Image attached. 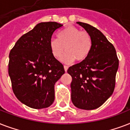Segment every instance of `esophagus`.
Masks as SVG:
<instances>
[{"instance_id": "obj_1", "label": "esophagus", "mask_w": 130, "mask_h": 130, "mask_svg": "<svg viewBox=\"0 0 130 130\" xmlns=\"http://www.w3.org/2000/svg\"><path fill=\"white\" fill-rule=\"evenodd\" d=\"M64 70H65V72H66V71H67V70H68V67L67 66H64Z\"/></svg>"}]
</instances>
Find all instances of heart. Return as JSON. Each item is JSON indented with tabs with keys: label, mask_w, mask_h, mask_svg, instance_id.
I'll list each match as a JSON object with an SVG mask.
<instances>
[{
	"label": "heart",
	"mask_w": 130,
	"mask_h": 130,
	"mask_svg": "<svg viewBox=\"0 0 130 130\" xmlns=\"http://www.w3.org/2000/svg\"><path fill=\"white\" fill-rule=\"evenodd\" d=\"M57 40L51 39L49 45L54 58L59 60L64 51L66 54L63 60L66 62H83L89 56L92 47V41L87 31L81 30L69 26L62 30L57 35Z\"/></svg>",
	"instance_id": "1"
}]
</instances>
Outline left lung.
<instances>
[{"instance_id": "1", "label": "left lung", "mask_w": 130, "mask_h": 130, "mask_svg": "<svg viewBox=\"0 0 130 130\" xmlns=\"http://www.w3.org/2000/svg\"><path fill=\"white\" fill-rule=\"evenodd\" d=\"M89 33L92 47L86 60L69 67L71 100L77 108L93 110L112 95L119 67L116 50L102 33L86 23L76 22Z\"/></svg>"}]
</instances>
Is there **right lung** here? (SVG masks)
<instances>
[{
  "label": "right lung",
  "mask_w": 130,
  "mask_h": 130,
  "mask_svg": "<svg viewBox=\"0 0 130 130\" xmlns=\"http://www.w3.org/2000/svg\"><path fill=\"white\" fill-rule=\"evenodd\" d=\"M62 26L54 22L39 23L22 35L10 51L8 71L12 89L30 108H47L54 101V85L65 70L52 55L49 43Z\"/></svg>",
  "instance_id": "obj_1"
}]
</instances>
